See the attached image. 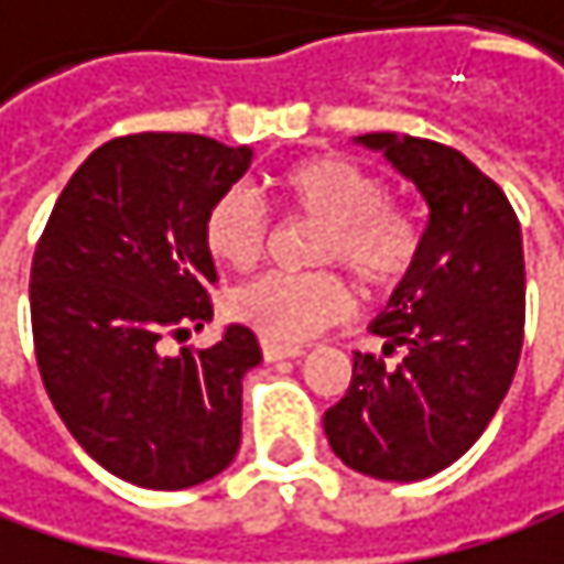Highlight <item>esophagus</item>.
I'll return each mask as SVG.
<instances>
[{"mask_svg":"<svg viewBox=\"0 0 564 564\" xmlns=\"http://www.w3.org/2000/svg\"><path fill=\"white\" fill-rule=\"evenodd\" d=\"M260 354H263L267 364H276V360H297V357H304V347H288V344L260 340Z\"/></svg>","mask_w":564,"mask_h":564,"instance_id":"34e87169","label":"esophagus"}]
</instances>
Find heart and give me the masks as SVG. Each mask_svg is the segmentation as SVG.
<instances>
[{
	"mask_svg": "<svg viewBox=\"0 0 564 564\" xmlns=\"http://www.w3.org/2000/svg\"><path fill=\"white\" fill-rule=\"evenodd\" d=\"M270 187L291 210L324 220L321 263L340 260L370 291H390L413 273L423 253V224L403 200L387 197L383 181L364 164L344 154H311L280 167ZM204 247L230 270H250L263 257L267 217L247 187H230L207 207ZM350 307L354 294L337 270L260 273L227 301L237 324L288 347L344 321Z\"/></svg>",
	"mask_w": 564,
	"mask_h": 564,
	"instance_id": "obj_1",
	"label": "heart"
}]
</instances>
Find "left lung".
<instances>
[{
  "instance_id": "obj_1",
  "label": "left lung",
  "mask_w": 564,
  "mask_h": 564,
  "mask_svg": "<svg viewBox=\"0 0 564 564\" xmlns=\"http://www.w3.org/2000/svg\"><path fill=\"white\" fill-rule=\"evenodd\" d=\"M357 144L420 187L430 220L413 273L370 324L383 356L403 349L404 360L357 354L324 430L350 469L416 482L453 466L509 393L525 330L522 230L502 187L456 148L393 131Z\"/></svg>"
}]
</instances>
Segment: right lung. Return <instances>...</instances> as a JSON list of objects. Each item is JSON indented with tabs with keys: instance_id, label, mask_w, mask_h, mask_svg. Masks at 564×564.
<instances>
[{
	"instance_id": "obj_1",
	"label": "right lung",
	"mask_w": 564,
	"mask_h": 564,
	"mask_svg": "<svg viewBox=\"0 0 564 564\" xmlns=\"http://www.w3.org/2000/svg\"><path fill=\"white\" fill-rule=\"evenodd\" d=\"M247 144L144 131L95 148L58 194L32 257L29 304L45 393L75 443L141 489H187L240 446V380L257 337L161 354L210 321L204 214L250 167Z\"/></svg>"
}]
</instances>
